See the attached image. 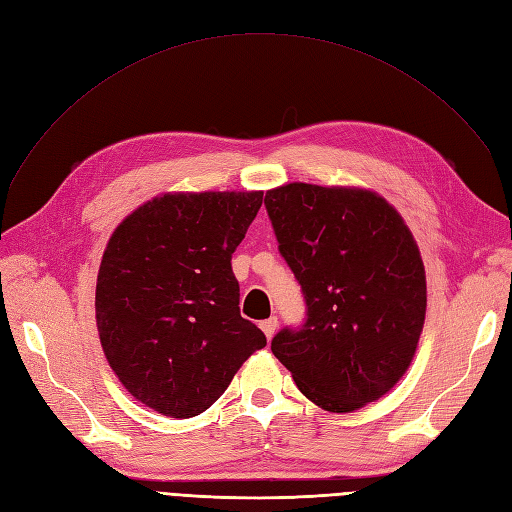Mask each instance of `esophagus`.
<instances>
[{
	"label": "esophagus",
	"mask_w": 512,
	"mask_h": 512,
	"mask_svg": "<svg viewBox=\"0 0 512 512\" xmlns=\"http://www.w3.org/2000/svg\"><path fill=\"white\" fill-rule=\"evenodd\" d=\"M277 326H279V322H277V317L273 315V317H269V320H264V322H260V328H262V332L267 334V339H271L273 334H275V330H277Z\"/></svg>",
	"instance_id": "obj_1"
}]
</instances>
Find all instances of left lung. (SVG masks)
Wrapping results in <instances>:
<instances>
[{"instance_id":"8db88e82","label":"left lung","mask_w":512,"mask_h":512,"mask_svg":"<svg viewBox=\"0 0 512 512\" xmlns=\"http://www.w3.org/2000/svg\"><path fill=\"white\" fill-rule=\"evenodd\" d=\"M267 214L307 305L271 349L311 402L351 413L407 373L426 320V271L398 211L377 192L294 182Z\"/></svg>"}]
</instances>
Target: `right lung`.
Returning <instances> with one entry per match:
<instances>
[{"label":"right lung","mask_w":512,"mask_h":512,"mask_svg":"<svg viewBox=\"0 0 512 512\" xmlns=\"http://www.w3.org/2000/svg\"><path fill=\"white\" fill-rule=\"evenodd\" d=\"M262 192H175L118 224L103 252L95 311L103 354L146 407L207 411L267 337L239 313L231 258Z\"/></svg>","instance_id":"add662e5"}]
</instances>
